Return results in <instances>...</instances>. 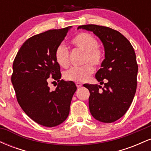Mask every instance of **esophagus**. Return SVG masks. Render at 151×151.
I'll return each instance as SVG.
<instances>
[{
    "mask_svg": "<svg viewBox=\"0 0 151 151\" xmlns=\"http://www.w3.org/2000/svg\"><path fill=\"white\" fill-rule=\"evenodd\" d=\"M76 86H77V87L79 88V87H81V86H82V84H81L80 82H77L76 83Z\"/></svg>",
    "mask_w": 151,
    "mask_h": 151,
    "instance_id": "esophagus-1",
    "label": "esophagus"
}]
</instances>
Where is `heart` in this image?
I'll list each match as a JSON object with an SVG mask.
<instances>
[{
    "label": "heart",
    "mask_w": 151,
    "mask_h": 151,
    "mask_svg": "<svg viewBox=\"0 0 151 151\" xmlns=\"http://www.w3.org/2000/svg\"><path fill=\"white\" fill-rule=\"evenodd\" d=\"M76 47L85 52L84 62H90L94 66L101 65L104 58V52L98 46V41L92 35L86 32L78 34L72 40ZM55 60L60 67L66 68L69 66V51L65 45L60 44L55 53ZM93 67L89 64L81 67H72L64 74L66 80L84 82L93 74Z\"/></svg>",
    "instance_id": "1"
}]
</instances>
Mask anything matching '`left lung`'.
I'll list each match as a JSON object with an SVG mask.
<instances>
[{
  "mask_svg": "<svg viewBox=\"0 0 151 151\" xmlns=\"http://www.w3.org/2000/svg\"><path fill=\"white\" fill-rule=\"evenodd\" d=\"M79 29L93 32L104 48V60L95 77L101 85L105 81V85L84 84L90 92V113L99 121L114 122L126 114L136 93L138 74L136 53L129 41L110 27L85 25L79 26Z\"/></svg>",
  "mask_w": 151,
  "mask_h": 151,
  "instance_id": "obj_1",
  "label": "left lung"
}]
</instances>
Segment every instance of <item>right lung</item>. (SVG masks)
<instances>
[{
    "label": "right lung",
    "mask_w": 151,
    "mask_h": 151,
    "mask_svg": "<svg viewBox=\"0 0 151 151\" xmlns=\"http://www.w3.org/2000/svg\"><path fill=\"white\" fill-rule=\"evenodd\" d=\"M72 27L48 30L29 38L13 62L11 81L18 104L32 120L46 127H55L67 119L77 90L73 81L60 80V67L55 57L57 47ZM50 76L59 82L55 91L48 86Z\"/></svg>",
    "instance_id": "add662e5"
}]
</instances>
